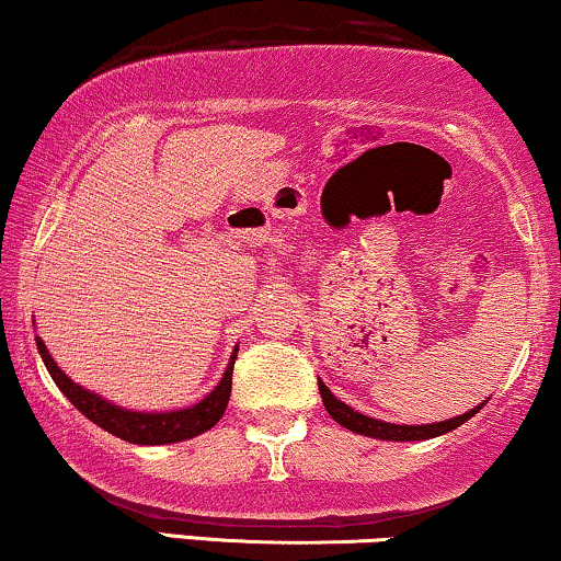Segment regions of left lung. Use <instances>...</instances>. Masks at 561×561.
Returning a JSON list of instances; mask_svg holds the SVG:
<instances>
[{"label": "left lung", "instance_id": "1", "mask_svg": "<svg viewBox=\"0 0 561 561\" xmlns=\"http://www.w3.org/2000/svg\"><path fill=\"white\" fill-rule=\"evenodd\" d=\"M318 391H321L325 411H329V414L339 424H342V427L359 432V435H365V437H378V439H430V437L445 435V432L456 430L466 420H471V416L481 409V407H477V409L466 411V414L453 416V420H445V422H435V424H391V422L370 420V416L359 414V411L346 407V403L339 401L321 380H318Z\"/></svg>", "mask_w": 561, "mask_h": 561}]
</instances>
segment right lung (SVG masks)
Wrapping results in <instances>:
<instances>
[{"label":"right lung","instance_id":"1","mask_svg":"<svg viewBox=\"0 0 561 561\" xmlns=\"http://www.w3.org/2000/svg\"><path fill=\"white\" fill-rule=\"evenodd\" d=\"M35 344H38V352L41 357H44L46 370L54 378L56 386H59V391L67 396V399L72 401L90 422H95L98 427L111 432V435L126 439V443H134V445L181 443V439L196 437L202 435V432L215 427V424L222 420L225 409H228L230 391H232V365H236L238 350L232 354L230 367L225 370V378L219 380V386L207 396V399L198 401L196 407L168 411V414H145V411L118 409L113 407V403L103 401L101 396L84 391V388L69 380L67 375L56 367L51 354H48L46 344L41 342V339H35Z\"/></svg>","mask_w":561,"mask_h":561}]
</instances>
